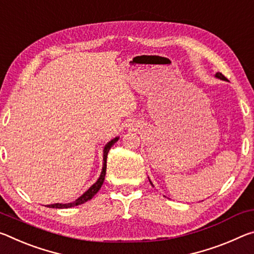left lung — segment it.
<instances>
[{
    "label": "left lung",
    "instance_id": "left-lung-1",
    "mask_svg": "<svg viewBox=\"0 0 254 254\" xmlns=\"http://www.w3.org/2000/svg\"><path fill=\"white\" fill-rule=\"evenodd\" d=\"M215 76H216V77H217V78H219V80L226 81V77H225V76H224L222 73H216V75H215ZM149 182H151V181H149ZM151 184H152V182H151Z\"/></svg>",
    "mask_w": 254,
    "mask_h": 254
}]
</instances>
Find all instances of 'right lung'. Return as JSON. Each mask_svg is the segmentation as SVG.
I'll return each mask as SVG.
<instances>
[{"mask_svg":"<svg viewBox=\"0 0 254 254\" xmlns=\"http://www.w3.org/2000/svg\"><path fill=\"white\" fill-rule=\"evenodd\" d=\"M119 138L118 137H116L112 140H110L109 143H108L105 148H103V165H102V171L101 174H100V177L98 179V181L95 182L94 185H92L90 187V188L85 191L84 193L82 194L81 197H78L75 201L73 202H68V203H53V205H48L47 207L49 208H70V207H74V206H78V205H82V203L86 202L90 199H92L93 196L95 193L98 192L101 188V186L103 184V181H105V177H106V170H107V156H108V152H109V149L111 148L112 145H114L116 142H117Z\"/></svg>","mask_w":254,"mask_h":254,"instance_id":"right-lung-1","label":"right lung"}]
</instances>
